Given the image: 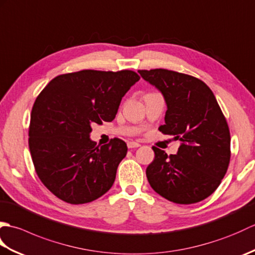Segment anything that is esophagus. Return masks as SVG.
<instances>
[{
    "instance_id": "obj_1",
    "label": "esophagus",
    "mask_w": 255,
    "mask_h": 255,
    "mask_svg": "<svg viewBox=\"0 0 255 255\" xmlns=\"http://www.w3.org/2000/svg\"><path fill=\"white\" fill-rule=\"evenodd\" d=\"M127 145H128V148H129V149H133V148H138V147H140V143H138V142H134V141H129V142L127 143Z\"/></svg>"
}]
</instances>
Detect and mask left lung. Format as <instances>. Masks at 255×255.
<instances>
[{
	"label": "left lung",
	"instance_id": "1",
	"mask_svg": "<svg viewBox=\"0 0 255 255\" xmlns=\"http://www.w3.org/2000/svg\"><path fill=\"white\" fill-rule=\"evenodd\" d=\"M161 92L165 124L159 130L180 140L176 154L153 147L145 171L151 187L176 204H194L213 194L230 162V132L217 100L203 81L165 69L139 70Z\"/></svg>",
	"mask_w": 255,
	"mask_h": 255
}]
</instances>
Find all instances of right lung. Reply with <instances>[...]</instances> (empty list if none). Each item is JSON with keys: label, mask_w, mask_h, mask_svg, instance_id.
I'll list each match as a JSON object with an SVG mask.
<instances>
[{"label": "right lung", "mask_w": 255, "mask_h": 255, "mask_svg": "<svg viewBox=\"0 0 255 255\" xmlns=\"http://www.w3.org/2000/svg\"><path fill=\"white\" fill-rule=\"evenodd\" d=\"M140 80L129 70H83L58 75L38 95L29 125V150L42 184L69 204L103 196L116 178L127 144L115 138L96 147L92 124L112 122L129 89Z\"/></svg>", "instance_id": "add662e5"}]
</instances>
